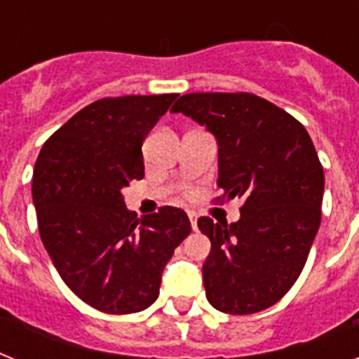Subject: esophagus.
I'll return each instance as SVG.
<instances>
[{"instance_id": "esophagus-1", "label": "esophagus", "mask_w": 359, "mask_h": 359, "mask_svg": "<svg viewBox=\"0 0 359 359\" xmlns=\"http://www.w3.org/2000/svg\"><path fill=\"white\" fill-rule=\"evenodd\" d=\"M188 218H190L191 229L197 231V214L196 212H188Z\"/></svg>"}]
</instances>
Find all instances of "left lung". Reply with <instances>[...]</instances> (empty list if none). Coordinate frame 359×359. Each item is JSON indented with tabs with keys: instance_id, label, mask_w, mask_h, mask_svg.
<instances>
[{
	"instance_id": "left-lung-1",
	"label": "left lung",
	"mask_w": 359,
	"mask_h": 359,
	"mask_svg": "<svg viewBox=\"0 0 359 359\" xmlns=\"http://www.w3.org/2000/svg\"><path fill=\"white\" fill-rule=\"evenodd\" d=\"M171 111L216 135L224 191L216 201L242 199L235 224L197 219L212 244L203 264L208 302L229 315L262 311L294 285L323 218L324 171L311 137L251 93H190Z\"/></svg>"
}]
</instances>
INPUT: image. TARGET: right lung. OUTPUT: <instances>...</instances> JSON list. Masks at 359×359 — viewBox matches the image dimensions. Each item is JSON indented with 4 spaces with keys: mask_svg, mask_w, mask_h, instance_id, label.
<instances>
[{
    "mask_svg": "<svg viewBox=\"0 0 359 359\" xmlns=\"http://www.w3.org/2000/svg\"><path fill=\"white\" fill-rule=\"evenodd\" d=\"M177 95L102 98L80 109L42 145L33 203L42 244L78 298L128 315L154 304L163 266L190 235L184 210L137 218L123 188L143 179L141 145Z\"/></svg>",
    "mask_w": 359,
    "mask_h": 359,
    "instance_id": "add662e5",
    "label": "right lung"
}]
</instances>
